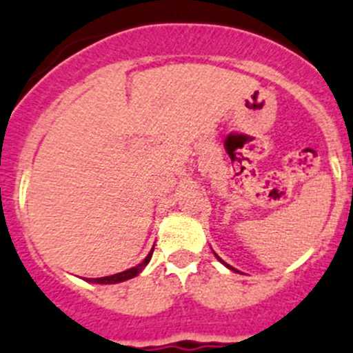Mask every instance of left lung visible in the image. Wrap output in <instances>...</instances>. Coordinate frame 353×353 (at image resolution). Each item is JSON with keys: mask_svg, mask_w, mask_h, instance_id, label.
<instances>
[{"mask_svg": "<svg viewBox=\"0 0 353 353\" xmlns=\"http://www.w3.org/2000/svg\"><path fill=\"white\" fill-rule=\"evenodd\" d=\"M214 255H216V253H214ZM216 259L220 260V262H223V260H221V259H220V256H218V255H216ZM223 263H225V262H223ZM225 265H227V268H228V269H232V271H236V269H234V268H230V265H228V263H225Z\"/></svg>", "mask_w": 353, "mask_h": 353, "instance_id": "1", "label": "left lung"}]
</instances>
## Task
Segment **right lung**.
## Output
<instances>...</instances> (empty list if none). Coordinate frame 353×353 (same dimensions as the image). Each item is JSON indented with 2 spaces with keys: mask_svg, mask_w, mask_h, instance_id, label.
I'll use <instances>...</instances> for the list:
<instances>
[{
  "mask_svg": "<svg viewBox=\"0 0 353 353\" xmlns=\"http://www.w3.org/2000/svg\"><path fill=\"white\" fill-rule=\"evenodd\" d=\"M153 250H154V248H153ZM153 250H151V252H149V255L145 256V259L142 260L139 265H135V268L126 269V271L117 272V274H112V276H103V278H90L88 281H91V283H100V285H112V283H121V281H126V279L135 278V276H137L139 272H142V269H144L145 265L149 263V260H151V255H153Z\"/></svg>",
  "mask_w": 353,
  "mask_h": 353,
  "instance_id": "1",
  "label": "right lung"
}]
</instances>
